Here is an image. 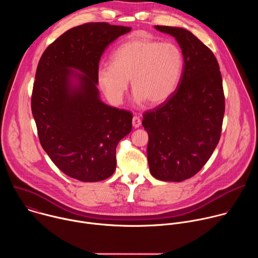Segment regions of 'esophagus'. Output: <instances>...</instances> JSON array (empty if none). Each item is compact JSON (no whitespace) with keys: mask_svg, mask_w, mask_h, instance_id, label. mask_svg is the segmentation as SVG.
Instances as JSON below:
<instances>
[{"mask_svg":"<svg viewBox=\"0 0 258 258\" xmlns=\"http://www.w3.org/2000/svg\"><path fill=\"white\" fill-rule=\"evenodd\" d=\"M141 119H140V117L139 116H134V118H133V126L135 127V128H138V127H140L141 126Z\"/></svg>","mask_w":258,"mask_h":258,"instance_id":"esophagus-1","label":"esophagus"}]
</instances>
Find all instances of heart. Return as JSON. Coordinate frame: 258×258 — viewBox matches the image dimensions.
<instances>
[{
	"label": "heart",
	"instance_id": "obj_1",
	"mask_svg": "<svg viewBox=\"0 0 258 258\" xmlns=\"http://www.w3.org/2000/svg\"><path fill=\"white\" fill-rule=\"evenodd\" d=\"M183 69V56L172 43L131 39L98 70V82L109 101L120 104L131 80L134 101L161 104L175 91Z\"/></svg>",
	"mask_w": 258,
	"mask_h": 258
}]
</instances>
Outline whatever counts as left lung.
I'll return each mask as SVG.
<instances>
[{
    "label": "left lung",
    "mask_w": 258,
    "mask_h": 258,
    "mask_svg": "<svg viewBox=\"0 0 258 258\" xmlns=\"http://www.w3.org/2000/svg\"><path fill=\"white\" fill-rule=\"evenodd\" d=\"M154 27L176 40L183 69L173 94L143 115L149 136L147 156L155 178L181 181L204 166L218 144L225 114L223 80L215 56L191 31Z\"/></svg>",
    "instance_id": "obj_1"
}]
</instances>
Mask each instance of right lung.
Returning a JSON list of instances; mask_svg holds the SVG:
<instances>
[{"mask_svg": "<svg viewBox=\"0 0 258 258\" xmlns=\"http://www.w3.org/2000/svg\"><path fill=\"white\" fill-rule=\"evenodd\" d=\"M131 27L90 22L72 27L43 53L31 111L45 152L68 176L100 181L116 167V146L132 131L133 114L100 99L99 62Z\"/></svg>", "mask_w": 258, "mask_h": 258, "instance_id": "add662e5", "label": "right lung"}]
</instances>
